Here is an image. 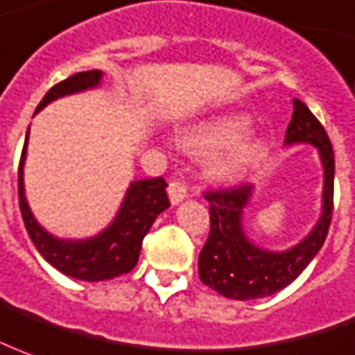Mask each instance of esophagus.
<instances>
[{
	"instance_id": "esophagus-1",
	"label": "esophagus",
	"mask_w": 355,
	"mask_h": 355,
	"mask_svg": "<svg viewBox=\"0 0 355 355\" xmlns=\"http://www.w3.org/2000/svg\"><path fill=\"white\" fill-rule=\"evenodd\" d=\"M188 194V187L182 182V180H173L171 184H168V198H171V202L173 204H178L180 200H184Z\"/></svg>"
}]
</instances>
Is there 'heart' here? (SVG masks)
Instances as JSON below:
<instances>
[{
    "label": "heart",
    "mask_w": 355,
    "mask_h": 355,
    "mask_svg": "<svg viewBox=\"0 0 355 355\" xmlns=\"http://www.w3.org/2000/svg\"><path fill=\"white\" fill-rule=\"evenodd\" d=\"M248 128V118L223 114L198 122L180 132L178 144L194 155L223 150L209 159V175L218 180H233L259 163L266 146L259 137H241Z\"/></svg>",
    "instance_id": "obj_1"
}]
</instances>
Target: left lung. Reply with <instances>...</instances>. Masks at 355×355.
I'll use <instances>...</instances> for the list:
<instances>
[{"instance_id": "1", "label": "left lung", "mask_w": 355, "mask_h": 355, "mask_svg": "<svg viewBox=\"0 0 355 355\" xmlns=\"http://www.w3.org/2000/svg\"><path fill=\"white\" fill-rule=\"evenodd\" d=\"M313 144L324 167L322 216L309 237L286 252H268L254 247L243 233L241 218L250 196V184L211 188L204 192L209 202V235L200 250L198 274L202 284L219 295L237 301L268 297L289 286L322 247L334 209V151L329 134L307 105L293 98V116L286 144Z\"/></svg>"}]
</instances>
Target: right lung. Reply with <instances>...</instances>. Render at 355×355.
I'll return each instance as SVG.
<instances>
[{"mask_svg": "<svg viewBox=\"0 0 355 355\" xmlns=\"http://www.w3.org/2000/svg\"><path fill=\"white\" fill-rule=\"evenodd\" d=\"M101 76L103 73L98 69H91V71H81L60 81L46 93L40 105L36 107V112L58 96L71 95L77 91L95 87ZM25 147L19 161V206H21L26 231L31 235V241L35 243V247L38 248V252L62 274L83 279V282L112 279L134 270L147 231L151 229L159 214L167 209L171 204L165 178L157 177L136 180L128 190L126 200L118 211L114 223L105 229L101 235L87 239V241H60L48 235L44 229L36 223L26 204L25 190H23Z\"/></svg>", "mask_w": 355, "mask_h": 355, "instance_id": "obj_1", "label": "right lung"}]
</instances>
